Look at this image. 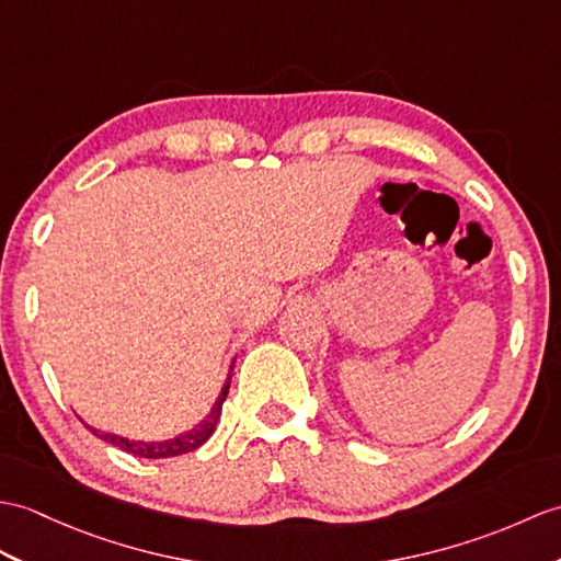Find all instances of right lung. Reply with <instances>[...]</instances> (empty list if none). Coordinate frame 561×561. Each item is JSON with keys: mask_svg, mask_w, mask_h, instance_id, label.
<instances>
[{"mask_svg": "<svg viewBox=\"0 0 561 561\" xmlns=\"http://www.w3.org/2000/svg\"><path fill=\"white\" fill-rule=\"evenodd\" d=\"M229 385H231V375L227 377V385L225 389H221V394L217 399V403L213 407L210 415L198 425L193 427L191 433H184L179 435L174 439H167V442H136V439H124L119 435H110V433H100V430L90 427L93 430V435L102 437L104 442H110V445L119 447L128 454H134V457H140V459H167V457H179V454H186V451H193L198 449L203 442L210 439V435L215 433V425L219 421V413H221V403H225L227 394H229Z\"/></svg>", "mask_w": 561, "mask_h": 561, "instance_id": "obj_1", "label": "right lung"}]
</instances>
